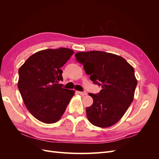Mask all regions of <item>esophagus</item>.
I'll return each mask as SVG.
<instances>
[{
	"label": "esophagus",
	"instance_id": "1",
	"mask_svg": "<svg viewBox=\"0 0 159 159\" xmlns=\"http://www.w3.org/2000/svg\"><path fill=\"white\" fill-rule=\"evenodd\" d=\"M78 93H79V94H80L81 95H82V96H84V95H87V93L85 92V91H79Z\"/></svg>",
	"mask_w": 159,
	"mask_h": 159
}]
</instances>
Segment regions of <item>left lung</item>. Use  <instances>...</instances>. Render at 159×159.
I'll use <instances>...</instances> for the list:
<instances>
[{"instance_id": "obj_1", "label": "left lung", "mask_w": 159, "mask_h": 159, "mask_svg": "<svg viewBox=\"0 0 159 159\" xmlns=\"http://www.w3.org/2000/svg\"><path fill=\"white\" fill-rule=\"evenodd\" d=\"M75 56L90 80L102 88L97 94L89 93L93 99L86 108L89 121L102 128L113 125L133 100L137 85L134 68L121 56L102 51L78 52Z\"/></svg>"}]
</instances>
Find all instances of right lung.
Listing matches in <instances>:
<instances>
[{
	"instance_id": "add662e5",
	"label": "right lung",
	"mask_w": 159,
	"mask_h": 159,
	"mask_svg": "<svg viewBox=\"0 0 159 159\" xmlns=\"http://www.w3.org/2000/svg\"><path fill=\"white\" fill-rule=\"evenodd\" d=\"M74 51L46 49L30 56L18 70V88L26 108L39 121L54 123L64 114L75 92L62 88L63 66Z\"/></svg>"
}]
</instances>
